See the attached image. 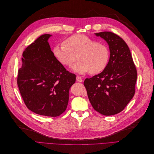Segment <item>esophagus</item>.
I'll return each instance as SVG.
<instances>
[{"mask_svg": "<svg viewBox=\"0 0 154 154\" xmlns=\"http://www.w3.org/2000/svg\"><path fill=\"white\" fill-rule=\"evenodd\" d=\"M76 80H77V82H83L82 78L80 77V76H76Z\"/></svg>", "mask_w": 154, "mask_h": 154, "instance_id": "34e87169", "label": "esophagus"}]
</instances>
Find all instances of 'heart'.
<instances>
[{"label":"heart","instance_id":"heart-1","mask_svg":"<svg viewBox=\"0 0 154 154\" xmlns=\"http://www.w3.org/2000/svg\"><path fill=\"white\" fill-rule=\"evenodd\" d=\"M56 59L64 66H70L78 57V62L71 69L85 74L95 75L103 71L109 61V49L105 44L97 42L85 34H76L67 38L63 45H56L53 49Z\"/></svg>","mask_w":154,"mask_h":154}]
</instances>
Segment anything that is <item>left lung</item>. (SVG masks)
Instances as JSON below:
<instances>
[{"instance_id": "8db88e82", "label": "left lung", "mask_w": 154, "mask_h": 154, "mask_svg": "<svg viewBox=\"0 0 154 154\" xmlns=\"http://www.w3.org/2000/svg\"><path fill=\"white\" fill-rule=\"evenodd\" d=\"M109 46V60L100 74L85 79L88 97L97 112L109 116L121 112L135 92L137 72L128 46L112 32L95 33Z\"/></svg>"}]
</instances>
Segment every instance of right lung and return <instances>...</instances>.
<instances>
[{"label": "right lung", "mask_w": 154, "mask_h": 154, "mask_svg": "<svg viewBox=\"0 0 154 154\" xmlns=\"http://www.w3.org/2000/svg\"><path fill=\"white\" fill-rule=\"evenodd\" d=\"M50 34H43L23 52L17 85L26 106L32 112L58 116L65 112L76 75L58 61L51 50Z\"/></svg>", "instance_id": "add662e5"}]
</instances>
